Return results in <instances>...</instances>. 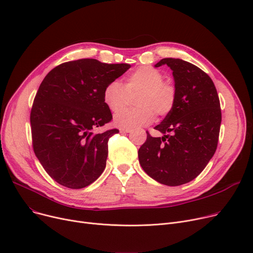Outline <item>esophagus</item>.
Instances as JSON below:
<instances>
[{
  "instance_id": "obj_1",
  "label": "esophagus",
  "mask_w": 253,
  "mask_h": 253,
  "mask_svg": "<svg viewBox=\"0 0 253 253\" xmlns=\"http://www.w3.org/2000/svg\"><path fill=\"white\" fill-rule=\"evenodd\" d=\"M120 132L121 133H129L132 132V128H128V127H120Z\"/></svg>"
}]
</instances>
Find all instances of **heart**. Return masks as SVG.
<instances>
[{
  "label": "heart",
  "mask_w": 253,
  "mask_h": 253,
  "mask_svg": "<svg viewBox=\"0 0 253 253\" xmlns=\"http://www.w3.org/2000/svg\"><path fill=\"white\" fill-rule=\"evenodd\" d=\"M163 75L153 67H139L126 78L124 85L112 81L104 89V102L112 112H119L127 103L129 95L139 94L135 102L138 106L116 114L114 123L120 127H137L150 124L156 113L165 116L175 104V89L163 82Z\"/></svg>",
  "instance_id": "heart-1"
}]
</instances>
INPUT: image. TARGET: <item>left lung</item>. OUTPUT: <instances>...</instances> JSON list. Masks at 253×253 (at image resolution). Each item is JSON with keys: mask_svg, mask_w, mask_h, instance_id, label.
Here are the masks:
<instances>
[{"mask_svg": "<svg viewBox=\"0 0 253 253\" xmlns=\"http://www.w3.org/2000/svg\"><path fill=\"white\" fill-rule=\"evenodd\" d=\"M172 70L175 104L155 128L148 132L138 158L145 172L160 184L180 186L200 174L213 158L219 139L221 109L216 87L199 67L181 59L165 58L155 67Z\"/></svg>", "mask_w": 253, "mask_h": 253, "instance_id": "8db88e82", "label": "left lung"}]
</instances>
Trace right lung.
Segmentation results:
<instances>
[{
	"mask_svg": "<svg viewBox=\"0 0 253 253\" xmlns=\"http://www.w3.org/2000/svg\"><path fill=\"white\" fill-rule=\"evenodd\" d=\"M129 67L80 59L58 65L40 84L30 115L33 149L58 184L82 189L103 173L109 138L119 132L94 133L112 119L104 89Z\"/></svg>",
	"mask_w": 253,
	"mask_h": 253,
	"instance_id": "1",
	"label": "right lung"
}]
</instances>
